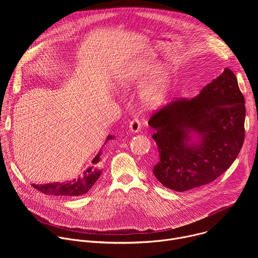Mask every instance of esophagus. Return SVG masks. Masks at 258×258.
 Listing matches in <instances>:
<instances>
[{"label": "esophagus", "mask_w": 258, "mask_h": 258, "mask_svg": "<svg viewBox=\"0 0 258 258\" xmlns=\"http://www.w3.org/2000/svg\"><path fill=\"white\" fill-rule=\"evenodd\" d=\"M130 130L133 133H139L141 131V121L139 118H133L130 122Z\"/></svg>", "instance_id": "34e87169"}]
</instances>
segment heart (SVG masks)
I'll use <instances>...</instances> for the list:
<instances>
[{"instance_id": "b5f03b06", "label": "heart", "mask_w": 258, "mask_h": 258, "mask_svg": "<svg viewBox=\"0 0 258 258\" xmlns=\"http://www.w3.org/2000/svg\"><path fill=\"white\" fill-rule=\"evenodd\" d=\"M156 64L150 61L142 62L133 70V77L139 80H144L150 73L154 72V75L147 81L142 90L141 98L146 106L155 107L163 102L166 97L168 87H169V77L168 73L164 69H158Z\"/></svg>"}]
</instances>
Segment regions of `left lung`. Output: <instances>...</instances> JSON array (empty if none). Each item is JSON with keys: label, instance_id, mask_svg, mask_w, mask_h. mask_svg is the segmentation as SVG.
<instances>
[{"label": "left lung", "instance_id": "obj_1", "mask_svg": "<svg viewBox=\"0 0 258 258\" xmlns=\"http://www.w3.org/2000/svg\"><path fill=\"white\" fill-rule=\"evenodd\" d=\"M245 99L234 72H224L193 99H176L148 124L160 159L153 173L170 190L183 192L213 181L237 158L245 138ZM202 137L188 144L190 133Z\"/></svg>", "mask_w": 258, "mask_h": 258}]
</instances>
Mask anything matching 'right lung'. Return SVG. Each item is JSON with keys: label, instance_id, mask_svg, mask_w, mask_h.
Returning <instances> with one entry per match:
<instances>
[{"label": "right lung", "instance_id": "obj_1", "mask_svg": "<svg viewBox=\"0 0 258 258\" xmlns=\"http://www.w3.org/2000/svg\"><path fill=\"white\" fill-rule=\"evenodd\" d=\"M113 139V137L109 136L107 140ZM99 153L94 159L93 164H97L100 161ZM101 170L95 169L94 166L89 167L82 176L78 177L77 179H72L67 182H51L46 183V185H34L32 183V187L38 191L46 194V195H54V196H66V197H78L84 195L89 192V190L94 186L96 180L100 177Z\"/></svg>", "mask_w": 258, "mask_h": 258}]
</instances>
